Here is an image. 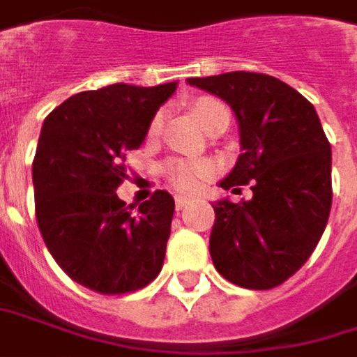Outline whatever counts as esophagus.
Listing matches in <instances>:
<instances>
[{
	"mask_svg": "<svg viewBox=\"0 0 357 357\" xmlns=\"http://www.w3.org/2000/svg\"><path fill=\"white\" fill-rule=\"evenodd\" d=\"M190 202H192V200H190V198H186V196H181V194H178V196H174V206H176V210H183L184 206Z\"/></svg>",
	"mask_w": 357,
	"mask_h": 357,
	"instance_id": "obj_1",
	"label": "esophagus"
}]
</instances>
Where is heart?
Here are the masks:
<instances>
[{
    "label": "heart",
    "instance_id": "1",
    "mask_svg": "<svg viewBox=\"0 0 357 357\" xmlns=\"http://www.w3.org/2000/svg\"><path fill=\"white\" fill-rule=\"evenodd\" d=\"M192 112L194 116L198 118V122L202 124V128L210 126V122L218 114H223L229 110L225 108L223 102L218 99H211V97H200L192 102ZM163 124V112H157L151 122H149V134L153 136L161 130ZM213 173V165L210 161H188V159H173L165 165V176L167 181L173 184L176 190H183V192H192L196 188H200V184L210 178Z\"/></svg>",
    "mask_w": 357,
    "mask_h": 357
}]
</instances>
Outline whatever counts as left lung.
<instances>
[{
  "label": "left lung",
  "mask_w": 357,
  "mask_h": 357,
  "mask_svg": "<svg viewBox=\"0 0 357 357\" xmlns=\"http://www.w3.org/2000/svg\"><path fill=\"white\" fill-rule=\"evenodd\" d=\"M225 100L239 120L243 153L221 188L250 200L211 204L213 266L231 284L272 289L313 255L333 206V151L313 105L266 73L231 71L190 77Z\"/></svg>",
  "instance_id": "left-lung-1"
}]
</instances>
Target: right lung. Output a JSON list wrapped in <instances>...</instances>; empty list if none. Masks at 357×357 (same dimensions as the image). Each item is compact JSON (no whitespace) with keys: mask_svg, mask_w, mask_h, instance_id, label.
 Here are the masks:
<instances>
[{"mask_svg":"<svg viewBox=\"0 0 357 357\" xmlns=\"http://www.w3.org/2000/svg\"><path fill=\"white\" fill-rule=\"evenodd\" d=\"M174 89L176 81L83 91L54 108L40 130L33 161L38 229L61 270L102 296L137 291L163 268L173 196L155 190L134 210L116 188L126 153L142 146Z\"/></svg>","mask_w":357,"mask_h":357,"instance_id":"right-lung-1","label":"right lung"}]
</instances>
